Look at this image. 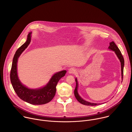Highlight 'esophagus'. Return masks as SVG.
<instances>
[{"instance_id": "1", "label": "esophagus", "mask_w": 132, "mask_h": 132, "mask_svg": "<svg viewBox=\"0 0 132 132\" xmlns=\"http://www.w3.org/2000/svg\"><path fill=\"white\" fill-rule=\"evenodd\" d=\"M69 74H75L76 72V70L75 68H71L70 69H69Z\"/></svg>"}]
</instances>
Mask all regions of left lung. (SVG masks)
I'll return each instance as SVG.
<instances>
[{
    "mask_svg": "<svg viewBox=\"0 0 132 132\" xmlns=\"http://www.w3.org/2000/svg\"><path fill=\"white\" fill-rule=\"evenodd\" d=\"M108 48L113 51L115 52V54H116L117 56L119 59L120 62H121V77H122V81L123 79V67H124V64H125V61H124V58L122 56L121 53L119 49V48L117 47L116 45L115 44L114 42H112L110 43V46H109ZM75 81L76 82V85L75 89L74 90V94L75 96V97L77 101L80 103L81 104L84 105H87V106H96V105H98L100 104H96V103H90L88 102H87L85 100H84L79 95L78 93V81L77 78L75 79Z\"/></svg>",
    "mask_w": 132,
    "mask_h": 132,
    "instance_id": "1",
    "label": "left lung"
}]
</instances>
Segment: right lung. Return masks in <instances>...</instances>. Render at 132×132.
I'll return each mask as SVG.
<instances>
[{
	"label": "right lung",
	"mask_w": 132,
	"mask_h": 132,
	"mask_svg": "<svg viewBox=\"0 0 132 132\" xmlns=\"http://www.w3.org/2000/svg\"><path fill=\"white\" fill-rule=\"evenodd\" d=\"M30 32L26 42L16 51L13 58L10 73V79L16 94L23 101L32 105H43L50 102L56 94V87L59 80L64 76L67 71L63 70L55 74L44 87L38 89H29L23 85L17 74V61L21 54L28 47L31 41Z\"/></svg>",
	"instance_id": "obj_1"
}]
</instances>
